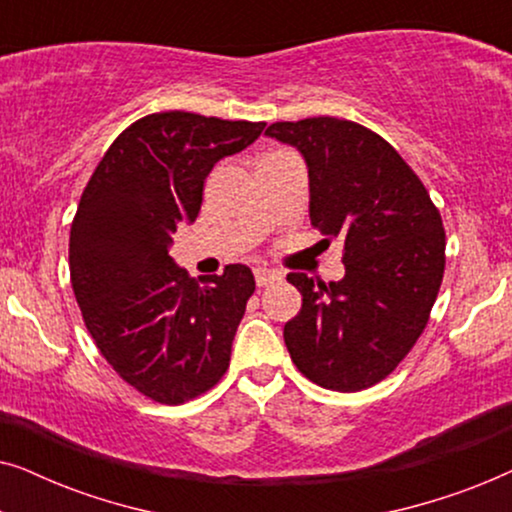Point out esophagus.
<instances>
[{
	"instance_id": "obj_1",
	"label": "esophagus",
	"mask_w": 512,
	"mask_h": 512,
	"mask_svg": "<svg viewBox=\"0 0 512 512\" xmlns=\"http://www.w3.org/2000/svg\"><path fill=\"white\" fill-rule=\"evenodd\" d=\"M254 279L258 286H268L277 279V272L275 270H268V268H256L254 270Z\"/></svg>"
}]
</instances>
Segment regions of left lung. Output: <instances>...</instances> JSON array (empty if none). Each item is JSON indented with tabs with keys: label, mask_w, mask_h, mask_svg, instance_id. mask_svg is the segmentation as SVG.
<instances>
[{
	"label": "left lung",
	"mask_w": 512,
	"mask_h": 512,
	"mask_svg": "<svg viewBox=\"0 0 512 512\" xmlns=\"http://www.w3.org/2000/svg\"><path fill=\"white\" fill-rule=\"evenodd\" d=\"M265 135L300 151L312 226L345 247L340 282L286 275L303 296L284 326L286 349L319 387H373L429 321L445 272L443 219L394 146L359 123L317 116L272 123Z\"/></svg>",
	"instance_id": "8db88e82"
}]
</instances>
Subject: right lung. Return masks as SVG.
Here are the masks:
<instances>
[{
	"label": "right lung",
	"instance_id": "add662e5",
	"mask_svg": "<svg viewBox=\"0 0 512 512\" xmlns=\"http://www.w3.org/2000/svg\"><path fill=\"white\" fill-rule=\"evenodd\" d=\"M265 123L163 111L139 118L95 167L69 235V272L88 333L139 394L179 405L205 394L230 363L256 289L247 265L188 277L170 256L198 219L207 174L256 142Z\"/></svg>",
	"mask_w": 512,
	"mask_h": 512
}]
</instances>
